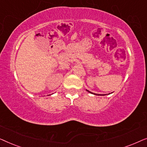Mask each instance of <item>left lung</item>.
<instances>
[{
    "label": "left lung",
    "instance_id": "8db88e82",
    "mask_svg": "<svg viewBox=\"0 0 147 147\" xmlns=\"http://www.w3.org/2000/svg\"><path fill=\"white\" fill-rule=\"evenodd\" d=\"M88 92H89V91H88ZM90 93H92V92H90ZM92 94H93V93H92ZM96 95H98V96H99L100 94H96ZM103 96H104V95H103Z\"/></svg>",
    "mask_w": 147,
    "mask_h": 147
}]
</instances>
